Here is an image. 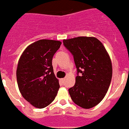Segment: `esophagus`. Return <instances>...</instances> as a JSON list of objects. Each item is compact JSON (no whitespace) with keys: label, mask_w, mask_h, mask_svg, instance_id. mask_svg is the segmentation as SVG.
Here are the masks:
<instances>
[{"label":"esophagus","mask_w":129,"mask_h":129,"mask_svg":"<svg viewBox=\"0 0 129 129\" xmlns=\"http://www.w3.org/2000/svg\"><path fill=\"white\" fill-rule=\"evenodd\" d=\"M61 81H62V82H63L65 81V78H61Z\"/></svg>","instance_id":"1"}]
</instances>
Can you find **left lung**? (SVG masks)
I'll return each mask as SVG.
<instances>
[{
    "label": "left lung",
    "instance_id": "8db88e82",
    "mask_svg": "<svg viewBox=\"0 0 129 129\" xmlns=\"http://www.w3.org/2000/svg\"><path fill=\"white\" fill-rule=\"evenodd\" d=\"M63 43L73 54L77 69L75 85L69 89L71 98L83 109L93 107L104 99L111 84L112 67L109 55L95 37H78L63 40Z\"/></svg>",
    "mask_w": 129,
    "mask_h": 129
}]
</instances>
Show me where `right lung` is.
I'll return each instance as SVG.
<instances>
[{
  "label": "right lung",
  "instance_id": "1",
  "mask_svg": "<svg viewBox=\"0 0 129 129\" xmlns=\"http://www.w3.org/2000/svg\"><path fill=\"white\" fill-rule=\"evenodd\" d=\"M61 44L58 40H38L26 47L18 60V89L35 107H46L57 95L60 85L53 72L52 60Z\"/></svg>",
  "mask_w": 129,
  "mask_h": 129
}]
</instances>
